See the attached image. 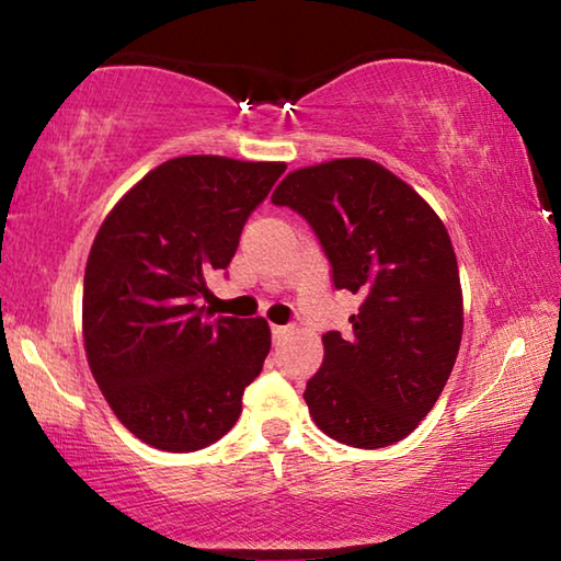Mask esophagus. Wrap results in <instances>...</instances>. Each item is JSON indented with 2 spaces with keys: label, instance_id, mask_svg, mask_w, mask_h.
Returning a JSON list of instances; mask_svg holds the SVG:
<instances>
[{
  "label": "esophagus",
  "instance_id": "1",
  "mask_svg": "<svg viewBox=\"0 0 561 561\" xmlns=\"http://www.w3.org/2000/svg\"><path fill=\"white\" fill-rule=\"evenodd\" d=\"M289 331H291V327H277V324H274V327H272V339H274V341H282L284 336L289 334Z\"/></svg>",
  "mask_w": 561,
  "mask_h": 561
}]
</instances>
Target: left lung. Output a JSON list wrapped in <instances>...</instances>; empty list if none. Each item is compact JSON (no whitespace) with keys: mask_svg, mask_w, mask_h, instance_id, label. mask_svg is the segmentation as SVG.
<instances>
[{"mask_svg":"<svg viewBox=\"0 0 561 561\" xmlns=\"http://www.w3.org/2000/svg\"><path fill=\"white\" fill-rule=\"evenodd\" d=\"M272 203L311 225L334 287L360 297L351 336L321 339L324 364L304 391L311 417L351 448L403 440L440 398L462 339L448 230L411 185L366 158L294 170Z\"/></svg>","mask_w":561,"mask_h":561,"instance_id":"left-lung-1","label":"left lung"}]
</instances>
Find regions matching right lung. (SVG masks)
<instances>
[{
  "label": "right lung",
  "mask_w": 561,
  "mask_h": 561,
  "mask_svg": "<svg viewBox=\"0 0 561 561\" xmlns=\"http://www.w3.org/2000/svg\"><path fill=\"white\" fill-rule=\"evenodd\" d=\"M284 163L183 156L138 180L106 215L83 274V346L111 411L168 453L207 448L242 413L270 354V324L197 307Z\"/></svg>",
  "instance_id": "add662e5"
}]
</instances>
